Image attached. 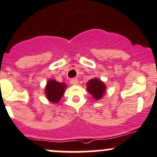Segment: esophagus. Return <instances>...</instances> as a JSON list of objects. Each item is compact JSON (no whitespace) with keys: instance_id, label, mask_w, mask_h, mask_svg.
I'll return each instance as SVG.
<instances>
[{"instance_id":"34e87169","label":"esophagus","mask_w":157,"mask_h":157,"mask_svg":"<svg viewBox=\"0 0 157 157\" xmlns=\"http://www.w3.org/2000/svg\"><path fill=\"white\" fill-rule=\"evenodd\" d=\"M71 83L72 85H77L78 84V80L77 78H73L71 80Z\"/></svg>"}]
</instances>
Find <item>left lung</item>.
Masks as SVG:
<instances>
[{
	"label": "left lung",
	"instance_id": "1",
	"mask_svg": "<svg viewBox=\"0 0 157 157\" xmlns=\"http://www.w3.org/2000/svg\"><path fill=\"white\" fill-rule=\"evenodd\" d=\"M106 89L105 83L98 78H93L86 83V90L96 100H100L104 96Z\"/></svg>",
	"mask_w": 157,
	"mask_h": 157
}]
</instances>
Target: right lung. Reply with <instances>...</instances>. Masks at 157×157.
Listing matches in <instances>:
<instances>
[{
  "label": "right lung",
  "instance_id": "obj_1",
  "mask_svg": "<svg viewBox=\"0 0 157 157\" xmlns=\"http://www.w3.org/2000/svg\"><path fill=\"white\" fill-rule=\"evenodd\" d=\"M67 84L60 83L54 79H50L45 86V95L48 101L57 103L63 97L67 88Z\"/></svg>",
  "mask_w": 157,
  "mask_h": 157
}]
</instances>
